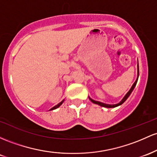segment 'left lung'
<instances>
[{
    "mask_svg": "<svg viewBox=\"0 0 157 157\" xmlns=\"http://www.w3.org/2000/svg\"><path fill=\"white\" fill-rule=\"evenodd\" d=\"M138 77H139V64H138ZM138 77H137V78H136V82H134V83H133V86H132L131 88V90H130L128 91V93H127V94L125 95V96H124V97L123 98V99L121 100V101L120 102H119V104H117V105H107V104L101 103V102H99V101H95V100H93L92 98H90V101H92L93 103L96 104V105H100V106H101V107H108V108H111V107H116L119 106V105H121V104H123V103H124V101H126L127 98H128V97H129V96H130V95H131V93H132V91L133 90V89H134V87H135L136 84V83H137V80H138Z\"/></svg>",
    "mask_w": 157,
    "mask_h": 157,
    "instance_id": "1",
    "label": "left lung"
}]
</instances>
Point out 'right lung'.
Wrapping results in <instances>:
<instances>
[{
	"label": "right lung",
	"mask_w": 157,
	"mask_h": 157,
	"mask_svg": "<svg viewBox=\"0 0 157 157\" xmlns=\"http://www.w3.org/2000/svg\"><path fill=\"white\" fill-rule=\"evenodd\" d=\"M63 102H64V100H63V101H61V102H60V103H59V104H58V105H56V106H55V107H52V108H51V109H50V110H55V109H56V108H58V107H59L60 106V105H61V104H62V103H63Z\"/></svg>",
	"instance_id": "add662e5"
}]
</instances>
